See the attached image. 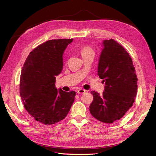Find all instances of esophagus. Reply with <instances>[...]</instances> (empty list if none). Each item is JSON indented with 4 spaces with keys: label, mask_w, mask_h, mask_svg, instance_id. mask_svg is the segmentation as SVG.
Instances as JSON below:
<instances>
[{
    "label": "esophagus",
    "mask_w": 156,
    "mask_h": 156,
    "mask_svg": "<svg viewBox=\"0 0 156 156\" xmlns=\"http://www.w3.org/2000/svg\"><path fill=\"white\" fill-rule=\"evenodd\" d=\"M85 92H86L85 90L82 89V88H80V89L77 90V93L78 94H84Z\"/></svg>",
    "instance_id": "esophagus-1"
}]
</instances>
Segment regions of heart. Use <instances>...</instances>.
<instances>
[{"mask_svg":"<svg viewBox=\"0 0 156 156\" xmlns=\"http://www.w3.org/2000/svg\"><path fill=\"white\" fill-rule=\"evenodd\" d=\"M90 52H93V51L90 48V47H88V46L84 47V48H83L81 49V53L82 56L87 54L88 53H90Z\"/></svg>","mask_w":156,"mask_h":156,"instance_id":"obj_1","label":"heart"}]
</instances>
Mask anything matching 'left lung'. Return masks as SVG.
<instances>
[{"instance_id": "obj_1", "label": "left lung", "mask_w": 156, "mask_h": 156, "mask_svg": "<svg viewBox=\"0 0 156 156\" xmlns=\"http://www.w3.org/2000/svg\"><path fill=\"white\" fill-rule=\"evenodd\" d=\"M98 75L105 86L101 95L91 92V115L102 122L120 120L133 105L137 91V78L133 62L125 49L114 40L102 42Z\"/></svg>"}]
</instances>
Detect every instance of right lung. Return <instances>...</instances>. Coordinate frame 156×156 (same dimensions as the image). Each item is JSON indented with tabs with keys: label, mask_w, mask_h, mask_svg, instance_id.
Wrapping results in <instances>:
<instances>
[{
	"label": "right lung",
	"mask_w": 156,
	"mask_h": 156,
	"mask_svg": "<svg viewBox=\"0 0 156 156\" xmlns=\"http://www.w3.org/2000/svg\"><path fill=\"white\" fill-rule=\"evenodd\" d=\"M73 39L51 40L31 51L21 71L20 96L25 109L40 123L52 125L67 116L75 92L55 87L63 68V54Z\"/></svg>",
	"instance_id": "add662e5"
}]
</instances>
